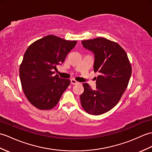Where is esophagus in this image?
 <instances>
[{"mask_svg":"<svg viewBox=\"0 0 152 152\" xmlns=\"http://www.w3.org/2000/svg\"><path fill=\"white\" fill-rule=\"evenodd\" d=\"M70 83H71V84H72V85H75V84L79 83L78 82H77V81H76L75 80H74V79L70 80Z\"/></svg>","mask_w":152,"mask_h":152,"instance_id":"34e87169","label":"esophagus"}]
</instances>
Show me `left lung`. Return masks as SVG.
I'll use <instances>...</instances> for the list:
<instances>
[{"mask_svg":"<svg viewBox=\"0 0 152 152\" xmlns=\"http://www.w3.org/2000/svg\"><path fill=\"white\" fill-rule=\"evenodd\" d=\"M85 48L94 55V70L98 72L96 89L83 84L81 104L88 113L98 115L111 110L124 94L132 75V66L125 50L115 42L103 37L82 41Z\"/></svg>","mask_w":152,"mask_h":152,"instance_id":"1","label":"left lung"}]
</instances>
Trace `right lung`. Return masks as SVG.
Instances as JSON below:
<instances>
[{
  "label": "right lung",
  "instance_id": "add662e5",
  "mask_svg": "<svg viewBox=\"0 0 152 152\" xmlns=\"http://www.w3.org/2000/svg\"><path fill=\"white\" fill-rule=\"evenodd\" d=\"M76 41H67L49 35L30 45L19 69L20 80L26 97L41 110L51 109L70 85L69 79L52 76L56 66L64 62Z\"/></svg>",
  "mask_w": 152,
  "mask_h": 152
}]
</instances>
